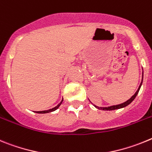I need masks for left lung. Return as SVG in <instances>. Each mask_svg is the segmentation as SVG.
Masks as SVG:
<instances>
[{"label":"left lung","instance_id":"1","mask_svg":"<svg viewBox=\"0 0 152 152\" xmlns=\"http://www.w3.org/2000/svg\"><path fill=\"white\" fill-rule=\"evenodd\" d=\"M142 83H143V72H142V82H141V83H140L139 85V87H138V90L135 92V93H134V95H133L132 96L131 98L129 99V100H127L126 102H123V103H121V104H118V105H111V106H108V107H99V106H97V105H93L95 106V107L96 108V109H101V110H105V111H107V110H115V109H122V108H125L126 107L127 105H129V104L131 103V102H132L133 100L135 99V97H136V96L138 95V92H139L140 90V88H141V86H142Z\"/></svg>","mask_w":152,"mask_h":152}]
</instances>
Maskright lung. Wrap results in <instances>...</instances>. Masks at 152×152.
<instances>
[{"mask_svg": "<svg viewBox=\"0 0 152 152\" xmlns=\"http://www.w3.org/2000/svg\"><path fill=\"white\" fill-rule=\"evenodd\" d=\"M63 99H62V101L60 102V103L58 104V105H56V106H55V107H54V108H53V109H48V110H44V111H37V112H35V113H39V114H44V113H51V112H53V111L56 110V109H57L58 108L60 107V105H61L62 102H63Z\"/></svg>", "mask_w": 152, "mask_h": 152, "instance_id": "right-lung-1", "label": "right lung"}]
</instances>
